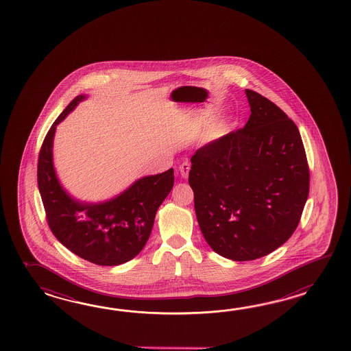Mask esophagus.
I'll return each mask as SVG.
<instances>
[{
	"instance_id": "1",
	"label": "esophagus",
	"mask_w": 351,
	"mask_h": 351,
	"mask_svg": "<svg viewBox=\"0 0 351 351\" xmlns=\"http://www.w3.org/2000/svg\"><path fill=\"white\" fill-rule=\"evenodd\" d=\"M189 169H191V165H189L188 162L182 163V165L179 167V172H180V176H182L183 178H186V177H188V173H189Z\"/></svg>"
}]
</instances>
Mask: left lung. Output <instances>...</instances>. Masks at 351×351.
<instances>
[{
	"instance_id": "obj_1",
	"label": "left lung",
	"mask_w": 351,
	"mask_h": 351,
	"mask_svg": "<svg viewBox=\"0 0 351 351\" xmlns=\"http://www.w3.org/2000/svg\"><path fill=\"white\" fill-rule=\"evenodd\" d=\"M246 95V125L197 150L188 178L204 239L233 261H252L282 246L310 189L296 124L267 97L248 89Z\"/></svg>"
}]
</instances>
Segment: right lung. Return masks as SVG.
<instances>
[{"label": "right lung", "instance_id": "obj_1", "mask_svg": "<svg viewBox=\"0 0 351 351\" xmlns=\"http://www.w3.org/2000/svg\"><path fill=\"white\" fill-rule=\"evenodd\" d=\"M85 97H75L47 132L38 154V191L47 223L59 242L86 261L117 266L134 258L145 246L158 208L172 191L174 171L138 179L118 197L101 203H84L66 193L53 168V135L60 121Z\"/></svg>", "mask_w": 351, "mask_h": 351}]
</instances>
